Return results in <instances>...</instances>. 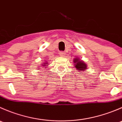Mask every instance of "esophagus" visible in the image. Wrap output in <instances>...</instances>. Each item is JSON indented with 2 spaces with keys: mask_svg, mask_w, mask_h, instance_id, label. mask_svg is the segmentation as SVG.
<instances>
[{
  "mask_svg": "<svg viewBox=\"0 0 122 122\" xmlns=\"http://www.w3.org/2000/svg\"><path fill=\"white\" fill-rule=\"evenodd\" d=\"M65 54H66V53H65V52H64V51H61V52H60V55H61V56H64Z\"/></svg>",
  "mask_w": 122,
  "mask_h": 122,
  "instance_id": "1",
  "label": "esophagus"
}]
</instances>
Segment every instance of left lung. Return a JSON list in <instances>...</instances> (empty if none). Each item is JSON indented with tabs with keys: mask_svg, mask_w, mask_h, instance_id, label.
<instances>
[{
	"mask_svg": "<svg viewBox=\"0 0 122 122\" xmlns=\"http://www.w3.org/2000/svg\"><path fill=\"white\" fill-rule=\"evenodd\" d=\"M74 62L75 63V67L77 68L78 71H81V70H84L86 69L87 66L86 64H84L83 61H79V60L77 58H76L74 61Z\"/></svg>",
	"mask_w": 122,
	"mask_h": 122,
	"instance_id": "8db88e82",
	"label": "left lung"
}]
</instances>
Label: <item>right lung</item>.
I'll use <instances>...</instances> for the list:
<instances>
[{"instance_id": "right-lung-1", "label": "right lung", "mask_w": 122, "mask_h": 122, "mask_svg": "<svg viewBox=\"0 0 122 122\" xmlns=\"http://www.w3.org/2000/svg\"><path fill=\"white\" fill-rule=\"evenodd\" d=\"M45 64H46V63H45V64H42V66H44V67H45V66H46V65H45Z\"/></svg>"}]
</instances>
